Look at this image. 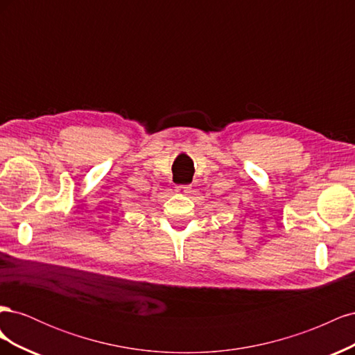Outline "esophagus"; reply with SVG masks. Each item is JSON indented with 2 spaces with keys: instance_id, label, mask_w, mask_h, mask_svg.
Listing matches in <instances>:
<instances>
[{
  "instance_id": "obj_1",
  "label": "esophagus",
  "mask_w": 355,
  "mask_h": 355,
  "mask_svg": "<svg viewBox=\"0 0 355 355\" xmlns=\"http://www.w3.org/2000/svg\"><path fill=\"white\" fill-rule=\"evenodd\" d=\"M178 194H188L189 191V185H176V189H175Z\"/></svg>"
}]
</instances>
